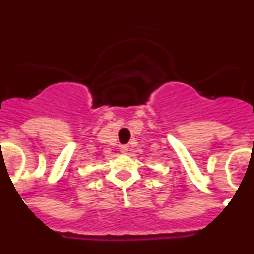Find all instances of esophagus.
Masks as SVG:
<instances>
[{
    "label": "esophagus",
    "instance_id": "esophagus-1",
    "mask_svg": "<svg viewBox=\"0 0 254 254\" xmlns=\"http://www.w3.org/2000/svg\"><path fill=\"white\" fill-rule=\"evenodd\" d=\"M129 150V146H127V145H123V146H121V152L122 154H127Z\"/></svg>",
    "mask_w": 254,
    "mask_h": 254
}]
</instances>
